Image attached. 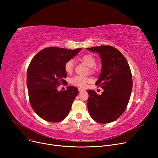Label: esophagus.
Returning a JSON list of instances; mask_svg holds the SVG:
<instances>
[{"instance_id":"esophagus-1","label":"esophagus","mask_w":158,"mask_h":158,"mask_svg":"<svg viewBox=\"0 0 158 158\" xmlns=\"http://www.w3.org/2000/svg\"><path fill=\"white\" fill-rule=\"evenodd\" d=\"M78 90H79V92H84V91H85V89H84L81 88H78Z\"/></svg>"}]
</instances>
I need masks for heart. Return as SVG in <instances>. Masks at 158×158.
I'll use <instances>...</instances> for the list:
<instances>
[{"instance_id":"heart-1","label":"heart","mask_w":158,"mask_h":158,"mask_svg":"<svg viewBox=\"0 0 158 158\" xmlns=\"http://www.w3.org/2000/svg\"><path fill=\"white\" fill-rule=\"evenodd\" d=\"M81 60L85 63L89 69V72L92 73H94L96 72L97 69L95 67L96 64V60L95 57L90 54H86L82 56L81 57ZM74 66V61L73 60H69L66 61L64 65V69L65 72L67 73H71L73 72ZM92 82V79L88 77H81V76H76L70 79V83L77 87L84 88L86 86L87 84L90 83Z\"/></svg>"}]
</instances>
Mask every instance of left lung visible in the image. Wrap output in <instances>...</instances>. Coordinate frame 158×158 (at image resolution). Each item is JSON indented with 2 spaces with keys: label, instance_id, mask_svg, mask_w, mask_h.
I'll return each instance as SVG.
<instances>
[{
  "label": "left lung",
  "instance_id": "1",
  "mask_svg": "<svg viewBox=\"0 0 158 158\" xmlns=\"http://www.w3.org/2000/svg\"><path fill=\"white\" fill-rule=\"evenodd\" d=\"M100 54L102 71L95 85L104 89L98 95L88 89L87 101L89 115L99 123H110L125 111L132 88V73L126 57L117 48L110 45L87 48Z\"/></svg>",
  "mask_w": 158,
  "mask_h": 158
}]
</instances>
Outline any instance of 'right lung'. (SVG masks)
Instances as JSON below:
<instances>
[{
	"label": "right lung",
	"mask_w": 158,
	"mask_h": 158,
	"mask_svg": "<svg viewBox=\"0 0 158 158\" xmlns=\"http://www.w3.org/2000/svg\"><path fill=\"white\" fill-rule=\"evenodd\" d=\"M81 48L50 47L32 58L27 71V85L32 108L40 117L51 122H60L68 115L74 98L78 95L76 87L58 92L57 88L67 85L64 79L66 61L77 55Z\"/></svg>",
	"instance_id": "obj_1"
}]
</instances>
